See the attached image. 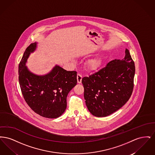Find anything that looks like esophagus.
I'll return each instance as SVG.
<instances>
[{"label": "esophagus", "instance_id": "1", "mask_svg": "<svg viewBox=\"0 0 155 155\" xmlns=\"http://www.w3.org/2000/svg\"><path fill=\"white\" fill-rule=\"evenodd\" d=\"M77 82H78V83H79V84L81 83L82 78V76L81 75V74H77Z\"/></svg>", "mask_w": 155, "mask_h": 155}]
</instances>
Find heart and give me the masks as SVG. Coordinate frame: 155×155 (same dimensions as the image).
<instances>
[{
    "instance_id": "heart-1",
    "label": "heart",
    "mask_w": 155,
    "mask_h": 155,
    "mask_svg": "<svg viewBox=\"0 0 155 155\" xmlns=\"http://www.w3.org/2000/svg\"><path fill=\"white\" fill-rule=\"evenodd\" d=\"M101 65V61L99 59H92L89 60L87 63V67L90 70H96Z\"/></svg>"
}]
</instances>
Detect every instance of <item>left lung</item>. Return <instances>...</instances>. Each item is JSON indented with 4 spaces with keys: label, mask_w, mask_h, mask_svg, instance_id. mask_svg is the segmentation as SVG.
I'll return each mask as SVG.
<instances>
[{
    "label": "left lung",
    "mask_w": 155,
    "mask_h": 155,
    "mask_svg": "<svg viewBox=\"0 0 155 155\" xmlns=\"http://www.w3.org/2000/svg\"><path fill=\"white\" fill-rule=\"evenodd\" d=\"M125 57L114 59L89 77L82 79L84 99L90 113L99 117L118 110L133 93L135 64L129 51Z\"/></svg>",
    "instance_id": "1"
}]
</instances>
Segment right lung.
<instances>
[{
	"label": "right lung",
	"instance_id": "right-lung-1",
	"mask_svg": "<svg viewBox=\"0 0 155 155\" xmlns=\"http://www.w3.org/2000/svg\"><path fill=\"white\" fill-rule=\"evenodd\" d=\"M37 42L26 49L18 66V80L23 97L30 108L41 116L56 118L66 110L67 96L76 85L77 72L56 65L44 75L31 73L25 66Z\"/></svg>",
	"mask_w": 155,
	"mask_h": 155
}]
</instances>
